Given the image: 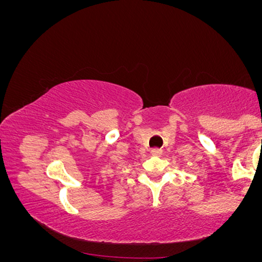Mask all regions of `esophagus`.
Instances as JSON below:
<instances>
[{
    "label": "esophagus",
    "instance_id": "1",
    "mask_svg": "<svg viewBox=\"0 0 262 262\" xmlns=\"http://www.w3.org/2000/svg\"><path fill=\"white\" fill-rule=\"evenodd\" d=\"M161 149H159V148H152L150 149V154H152V156H161Z\"/></svg>",
    "mask_w": 262,
    "mask_h": 262
}]
</instances>
